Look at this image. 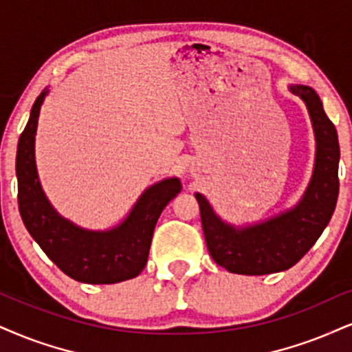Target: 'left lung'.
I'll return each mask as SVG.
<instances>
[{
  "label": "left lung",
  "mask_w": 352,
  "mask_h": 352,
  "mask_svg": "<svg viewBox=\"0 0 352 352\" xmlns=\"http://www.w3.org/2000/svg\"><path fill=\"white\" fill-rule=\"evenodd\" d=\"M289 89L305 102L316 140L314 175L300 202L264 222L236 228L217 217L202 194H196L212 259L233 274L263 276L292 267L315 245L335 212L340 192L336 129L315 89L303 85Z\"/></svg>",
  "instance_id": "obj_1"
}]
</instances>
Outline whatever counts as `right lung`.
Listing matches in <instances>:
<instances>
[{"instance_id":"obj_1","label":"right lung","mask_w":352,"mask_h":352,"mask_svg":"<svg viewBox=\"0 0 352 352\" xmlns=\"http://www.w3.org/2000/svg\"><path fill=\"white\" fill-rule=\"evenodd\" d=\"M47 93L49 91L43 89L38 94L17 143V202L25 228L43 253L78 282L116 284L137 277L148 259L160 214L181 192L183 186L177 177H168L150 186L127 219L106 232L85 230L63 219L43 194L34 155L38 112Z\"/></svg>"}]
</instances>
